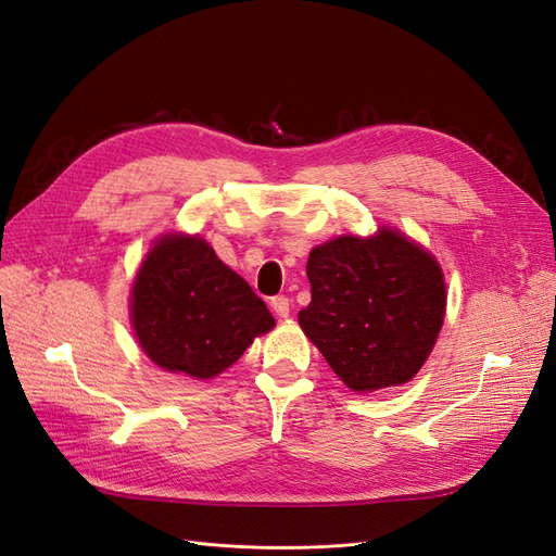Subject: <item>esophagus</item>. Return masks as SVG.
<instances>
[{
  "instance_id": "34e87169",
  "label": "esophagus",
  "mask_w": 556,
  "mask_h": 556,
  "mask_svg": "<svg viewBox=\"0 0 556 556\" xmlns=\"http://www.w3.org/2000/svg\"><path fill=\"white\" fill-rule=\"evenodd\" d=\"M268 304H271L276 315H280V317H288L290 315V299L288 296L278 294V296H274L271 301H268Z\"/></svg>"
}]
</instances>
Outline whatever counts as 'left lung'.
I'll use <instances>...</instances> for the list:
<instances>
[{"instance_id":"obj_1","label":"left lung","mask_w":556,"mask_h":556,"mask_svg":"<svg viewBox=\"0 0 556 556\" xmlns=\"http://www.w3.org/2000/svg\"><path fill=\"white\" fill-rule=\"evenodd\" d=\"M311 304L299 325L350 390L408 382L439 339L441 266L399 231L341 237L311 250Z\"/></svg>"}]
</instances>
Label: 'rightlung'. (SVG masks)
I'll return each instance as SVG.
<instances>
[{"label": "right lung", "instance_id": "obj_1", "mask_svg": "<svg viewBox=\"0 0 556 556\" xmlns=\"http://www.w3.org/2000/svg\"><path fill=\"white\" fill-rule=\"evenodd\" d=\"M131 325L164 371L206 380L237 362L276 319L206 241L169 233L134 280Z\"/></svg>", "mask_w": 556, "mask_h": 556}]
</instances>
